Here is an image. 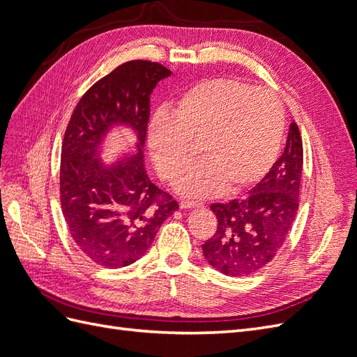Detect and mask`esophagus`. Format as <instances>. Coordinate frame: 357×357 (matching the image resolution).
<instances>
[{"label": "esophagus", "mask_w": 357, "mask_h": 357, "mask_svg": "<svg viewBox=\"0 0 357 357\" xmlns=\"http://www.w3.org/2000/svg\"><path fill=\"white\" fill-rule=\"evenodd\" d=\"M199 202H193V201H181L180 202V208L181 210H190V208H195L199 207Z\"/></svg>", "instance_id": "esophagus-1"}]
</instances>
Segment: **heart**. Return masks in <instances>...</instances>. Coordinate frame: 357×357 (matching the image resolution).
<instances>
[{"label": "heart", "mask_w": 357, "mask_h": 357, "mask_svg": "<svg viewBox=\"0 0 357 357\" xmlns=\"http://www.w3.org/2000/svg\"><path fill=\"white\" fill-rule=\"evenodd\" d=\"M284 107L269 89L235 79H211L193 86L156 114L147 129V147L160 177L176 180L202 143L207 159L176 185L185 197L204 198L240 192L261 180L278 155Z\"/></svg>", "instance_id": "heart-1"}]
</instances>
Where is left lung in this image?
<instances>
[{"label": "left lung", "instance_id": "left-lung-1", "mask_svg": "<svg viewBox=\"0 0 357 357\" xmlns=\"http://www.w3.org/2000/svg\"><path fill=\"white\" fill-rule=\"evenodd\" d=\"M304 152L298 125L290 123L283 155L241 199L211 204L218 231L202 245L207 262L225 275L244 277L273 261L298 213Z\"/></svg>", "mask_w": 357, "mask_h": 357}]
</instances>
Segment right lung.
Here are the masks:
<instances>
[{"label":"right lung","instance_id":"1","mask_svg":"<svg viewBox=\"0 0 357 357\" xmlns=\"http://www.w3.org/2000/svg\"><path fill=\"white\" fill-rule=\"evenodd\" d=\"M169 75L158 62L122 63L82 96L63 135V218L79 250L104 268H123L144 256L160 225L178 210L144 165L150 96ZM116 130L131 132L135 146L107 161L105 149Z\"/></svg>","mask_w":357,"mask_h":357}]
</instances>
